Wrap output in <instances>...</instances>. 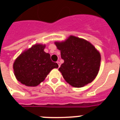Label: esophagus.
I'll list each match as a JSON object with an SVG mask.
<instances>
[{
    "mask_svg": "<svg viewBox=\"0 0 120 120\" xmlns=\"http://www.w3.org/2000/svg\"><path fill=\"white\" fill-rule=\"evenodd\" d=\"M58 64V67H60V62H59V61H58L57 62H56Z\"/></svg>",
    "mask_w": 120,
    "mask_h": 120,
    "instance_id": "esophagus-1",
    "label": "esophagus"
}]
</instances>
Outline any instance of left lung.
Masks as SVG:
<instances>
[{"instance_id": "obj_1", "label": "left lung", "mask_w": 120, "mask_h": 120, "mask_svg": "<svg viewBox=\"0 0 120 120\" xmlns=\"http://www.w3.org/2000/svg\"><path fill=\"white\" fill-rule=\"evenodd\" d=\"M55 44L64 60L58 70L69 84L80 88L94 80L100 69L101 57L90 42L71 35L66 41Z\"/></svg>"}]
</instances>
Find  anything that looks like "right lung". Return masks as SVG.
<instances>
[{
  "instance_id": "right-lung-1",
  "label": "right lung",
  "mask_w": 120,
  "mask_h": 120,
  "mask_svg": "<svg viewBox=\"0 0 120 120\" xmlns=\"http://www.w3.org/2000/svg\"><path fill=\"white\" fill-rule=\"evenodd\" d=\"M45 45L37 44L25 50L13 64L18 81L27 86H36L43 81L51 70L58 65L52 62L50 55L44 52Z\"/></svg>"
}]
</instances>
